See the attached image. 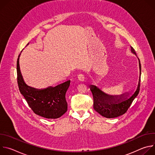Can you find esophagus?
<instances>
[{"mask_svg": "<svg viewBox=\"0 0 155 155\" xmlns=\"http://www.w3.org/2000/svg\"><path fill=\"white\" fill-rule=\"evenodd\" d=\"M78 79L80 81H84L85 80H86V78H85V77L83 74H80L78 76Z\"/></svg>", "mask_w": 155, "mask_h": 155, "instance_id": "obj_1", "label": "esophagus"}]
</instances>
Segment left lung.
Listing matches in <instances>:
<instances>
[{
    "label": "left lung",
    "instance_id": "left-lung-1",
    "mask_svg": "<svg viewBox=\"0 0 155 155\" xmlns=\"http://www.w3.org/2000/svg\"><path fill=\"white\" fill-rule=\"evenodd\" d=\"M130 51L136 56L134 49L130 47ZM139 77L137 86L135 91L132 95L128 92L120 95H109L95 85L90 86V90L92 92L94 99L93 107L96 111L101 115L107 118H113L124 114L132 101L137 97L140 91V82L141 75V64L139 59Z\"/></svg>",
    "mask_w": 155,
    "mask_h": 155
}]
</instances>
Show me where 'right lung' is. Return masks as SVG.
I'll use <instances>...</instances> for the list:
<instances>
[{"label":"right lung","instance_id":"obj_1","mask_svg":"<svg viewBox=\"0 0 155 155\" xmlns=\"http://www.w3.org/2000/svg\"><path fill=\"white\" fill-rule=\"evenodd\" d=\"M20 54L17 59L16 70L18 84L21 94L24 96L35 114L48 119L61 117L68 110L65 94L69 87L71 80L54 87L49 86L44 89H36L28 86L24 81L19 68Z\"/></svg>","mask_w":155,"mask_h":155}]
</instances>
